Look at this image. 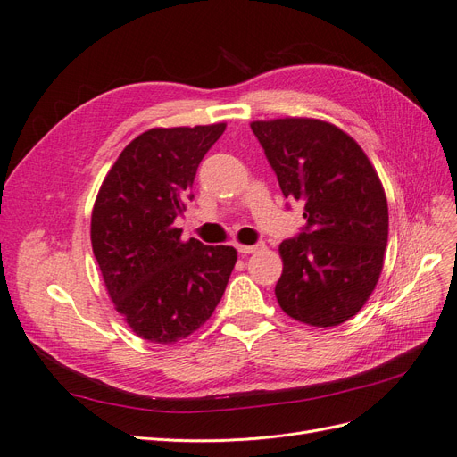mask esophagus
Segmentation results:
<instances>
[{
    "instance_id": "obj_1",
    "label": "esophagus",
    "mask_w": 457,
    "mask_h": 457,
    "mask_svg": "<svg viewBox=\"0 0 457 457\" xmlns=\"http://www.w3.org/2000/svg\"><path fill=\"white\" fill-rule=\"evenodd\" d=\"M262 247H265V244H262V242H259V244H255V245H242V244H238L237 250H238L242 255H250V253L261 252Z\"/></svg>"
}]
</instances>
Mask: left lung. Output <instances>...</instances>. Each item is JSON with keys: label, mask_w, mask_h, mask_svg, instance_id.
<instances>
[{"label": "left lung", "mask_w": 457, "mask_h": 457, "mask_svg": "<svg viewBox=\"0 0 457 457\" xmlns=\"http://www.w3.org/2000/svg\"><path fill=\"white\" fill-rule=\"evenodd\" d=\"M252 131L282 195L305 202V228L280 244L278 305L303 324L339 326L364 307L383 269L389 207L379 177L353 137L328 121H252Z\"/></svg>", "instance_id": "8db88e82"}]
</instances>
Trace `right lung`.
<instances>
[{
    "label": "right lung",
    "instance_id": "right-lung-1",
    "mask_svg": "<svg viewBox=\"0 0 457 457\" xmlns=\"http://www.w3.org/2000/svg\"><path fill=\"white\" fill-rule=\"evenodd\" d=\"M227 123L154 128L121 150L96 195L91 245L116 311L152 343L185 339L225 294L237 250L181 240L175 219Z\"/></svg>",
    "mask_w": 457,
    "mask_h": 457
}]
</instances>
